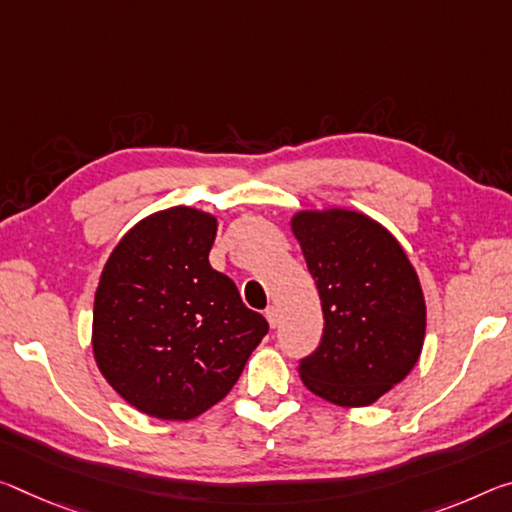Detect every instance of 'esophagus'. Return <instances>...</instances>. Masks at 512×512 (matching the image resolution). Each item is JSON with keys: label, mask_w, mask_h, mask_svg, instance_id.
<instances>
[{"label": "esophagus", "mask_w": 512, "mask_h": 512, "mask_svg": "<svg viewBox=\"0 0 512 512\" xmlns=\"http://www.w3.org/2000/svg\"><path fill=\"white\" fill-rule=\"evenodd\" d=\"M264 314H266V321H269V326L271 328H278V323H280V310H278V307L271 305Z\"/></svg>", "instance_id": "34e87169"}]
</instances>
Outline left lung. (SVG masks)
Masks as SVG:
<instances>
[{"label":"left lung","instance_id":"left-lung-1","mask_svg":"<svg viewBox=\"0 0 512 512\" xmlns=\"http://www.w3.org/2000/svg\"><path fill=\"white\" fill-rule=\"evenodd\" d=\"M291 232L323 310L321 344L300 360V378L335 405H371L421 355L426 303L417 271L392 232L360 212H298Z\"/></svg>","mask_w":512,"mask_h":512}]
</instances>
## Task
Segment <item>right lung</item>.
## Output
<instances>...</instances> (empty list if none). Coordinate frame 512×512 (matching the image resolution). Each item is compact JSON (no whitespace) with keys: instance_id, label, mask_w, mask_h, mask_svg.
<instances>
[{"instance_id":"1","label":"right lung","mask_w":512,"mask_h":512,"mask_svg":"<svg viewBox=\"0 0 512 512\" xmlns=\"http://www.w3.org/2000/svg\"><path fill=\"white\" fill-rule=\"evenodd\" d=\"M216 218L170 207L109 255L93 305V355L107 383L157 419L186 421L237 383L269 323L209 264Z\"/></svg>"}]
</instances>
